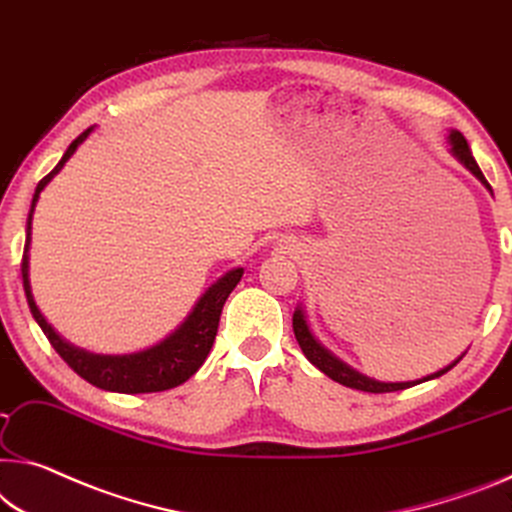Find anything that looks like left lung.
<instances>
[{
  "label": "left lung",
  "instance_id": "obj_1",
  "mask_svg": "<svg viewBox=\"0 0 512 512\" xmlns=\"http://www.w3.org/2000/svg\"><path fill=\"white\" fill-rule=\"evenodd\" d=\"M448 153H451L455 160L462 164V167H465L467 171H471V174H474L478 180H481V183L485 185V190H490V194H492V187L485 180L481 167H478L476 160H474V155H471L469 144H467V139H465V135H462V132H458V130L448 132ZM293 332H295L297 343H300V348L304 352V357L309 359L313 366L320 368V371L325 373L327 377H332L334 382L343 384V387H350V389H357V391H368V393L400 391V389H410V387H414V384H421V382H426V380H435V377H442L446 371H451V368L458 364L462 357H465V355H462L460 359H455L451 366H446V368H442V371L432 373L428 377H421V380H414V382H377V380H371V377L357 373L355 368H350L348 364H343V361L338 359V357H334L327 348H322V345L316 341V338H313L309 325H306L302 306H297L295 313H293Z\"/></svg>",
  "mask_w": 512,
  "mask_h": 512
}]
</instances>
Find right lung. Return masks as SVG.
I'll return each instance as SVG.
<instances>
[{
	"label": "right lung",
	"mask_w": 512,
	"mask_h": 512,
	"mask_svg": "<svg viewBox=\"0 0 512 512\" xmlns=\"http://www.w3.org/2000/svg\"><path fill=\"white\" fill-rule=\"evenodd\" d=\"M96 130V125L86 128L80 137L73 139V144L66 148L64 157H61L57 167L47 174L41 183L36 185L34 199H31L29 217H27V240H25V254H22V286H25L27 304L31 309V316L43 329L47 341L59 357L73 368V371L84 377L93 387L105 391H119V393H153V391H167L174 389L178 384L190 380V377L199 371L203 361L208 359L212 343H215L219 316L226 300H229L231 290L238 286L245 270L235 267V270L226 272L222 279H217L212 286L201 295V300L194 304L190 316L185 318L176 332H171L164 341H160L153 348L132 352V355H96V352H86L82 348H75L68 341H64L47 320L34 302L29 283V245H31V215H34L36 201L41 196L43 187L64 169V164L73 157L77 146Z\"/></svg>",
	"instance_id": "obj_1"
}]
</instances>
